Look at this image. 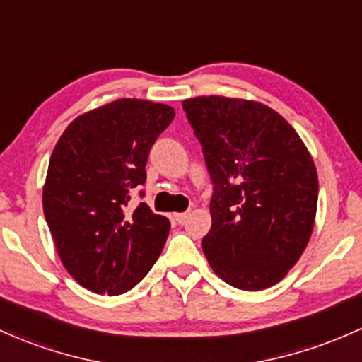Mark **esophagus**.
<instances>
[{"label":"esophagus","mask_w":362,"mask_h":362,"mask_svg":"<svg viewBox=\"0 0 362 362\" xmlns=\"http://www.w3.org/2000/svg\"><path fill=\"white\" fill-rule=\"evenodd\" d=\"M187 216H189V211L187 213H175L173 220L177 221V223H184V221L187 220Z\"/></svg>","instance_id":"1"}]
</instances>
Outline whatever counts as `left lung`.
Returning a JSON list of instances; mask_svg holds the SVG:
<instances>
[{"instance_id":"left-lung-1","label":"left lung","mask_w":362,"mask_h":362,"mask_svg":"<svg viewBox=\"0 0 362 362\" xmlns=\"http://www.w3.org/2000/svg\"><path fill=\"white\" fill-rule=\"evenodd\" d=\"M213 184L202 251L242 291L278 284L313 233L317 173L281 115L261 103L202 96L182 103Z\"/></svg>"}]
</instances>
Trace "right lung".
Instances as JSON below:
<instances>
[{
    "mask_svg": "<svg viewBox=\"0 0 362 362\" xmlns=\"http://www.w3.org/2000/svg\"><path fill=\"white\" fill-rule=\"evenodd\" d=\"M173 118L172 106L118 99L75 118L54 146L42 208L63 266L90 292L130 291L160 257L168 218L129 201Z\"/></svg>",
    "mask_w": 362,
    "mask_h": 362,
    "instance_id": "add662e5",
    "label": "right lung"
}]
</instances>
